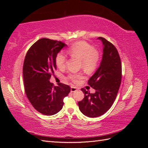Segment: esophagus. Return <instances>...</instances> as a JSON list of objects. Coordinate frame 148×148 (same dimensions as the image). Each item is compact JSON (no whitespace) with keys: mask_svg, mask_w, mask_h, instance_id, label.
Returning a JSON list of instances; mask_svg holds the SVG:
<instances>
[{"mask_svg":"<svg viewBox=\"0 0 148 148\" xmlns=\"http://www.w3.org/2000/svg\"><path fill=\"white\" fill-rule=\"evenodd\" d=\"M77 91V88L76 87H74V86H71V89H70V91L71 92H75Z\"/></svg>","mask_w":148,"mask_h":148,"instance_id":"esophagus-1","label":"esophagus"}]
</instances>
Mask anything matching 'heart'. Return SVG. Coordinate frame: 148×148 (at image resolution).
<instances>
[{
  "label": "heart",
  "instance_id": "obj_1",
  "mask_svg": "<svg viewBox=\"0 0 148 148\" xmlns=\"http://www.w3.org/2000/svg\"><path fill=\"white\" fill-rule=\"evenodd\" d=\"M67 52L71 57L81 60L82 67L86 71L95 70L99 62V53L95 47L86 42L80 41L73 44L69 48ZM66 60V57L63 52H60L56 56V64L60 69L65 68ZM81 78L80 74L70 73L68 76V78L73 82H77Z\"/></svg>",
  "mask_w": 148,
  "mask_h": 148
}]
</instances>
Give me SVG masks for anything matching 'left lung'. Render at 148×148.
<instances>
[{
    "instance_id": "obj_1",
    "label": "left lung",
    "mask_w": 148,
    "mask_h": 148,
    "mask_svg": "<svg viewBox=\"0 0 148 148\" xmlns=\"http://www.w3.org/2000/svg\"><path fill=\"white\" fill-rule=\"evenodd\" d=\"M103 45V54L99 68L88 80L96 90L89 93L82 88L84 97L78 102L80 111L88 117H97L108 110L117 95L122 79V65L117 49L105 38L99 37Z\"/></svg>"
}]
</instances>
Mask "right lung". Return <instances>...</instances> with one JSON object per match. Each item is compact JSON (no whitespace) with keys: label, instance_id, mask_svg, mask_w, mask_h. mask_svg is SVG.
Segmentation results:
<instances>
[{"label":"right lung","instance_id":"1","mask_svg":"<svg viewBox=\"0 0 148 148\" xmlns=\"http://www.w3.org/2000/svg\"><path fill=\"white\" fill-rule=\"evenodd\" d=\"M66 46L61 41L42 38L31 46L25 56L23 75L26 95L34 108L44 115L59 112L70 91L69 85L59 83L55 86L49 82L57 69L56 56Z\"/></svg>","mask_w":148,"mask_h":148}]
</instances>
